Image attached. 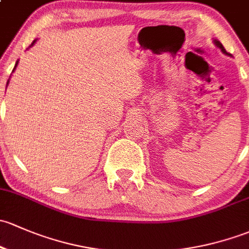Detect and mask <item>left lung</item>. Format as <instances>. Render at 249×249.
Masks as SVG:
<instances>
[{"instance_id":"left-lung-1","label":"left lung","mask_w":249,"mask_h":249,"mask_svg":"<svg viewBox=\"0 0 249 249\" xmlns=\"http://www.w3.org/2000/svg\"><path fill=\"white\" fill-rule=\"evenodd\" d=\"M214 44H216V45H217V47H218V48L220 49V50H222V51H223V53H225V55H228L227 50H225V49H224V47H223V45H222V44H220V43L218 42V40H216V39H214Z\"/></svg>"}]
</instances>
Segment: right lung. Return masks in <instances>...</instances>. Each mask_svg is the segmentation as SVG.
Instances as JSON below:
<instances>
[{"mask_svg": "<svg viewBox=\"0 0 249 249\" xmlns=\"http://www.w3.org/2000/svg\"><path fill=\"white\" fill-rule=\"evenodd\" d=\"M35 42H36V40H33V43H32V44H31V47H32V45L35 44ZM17 65H18V61H17V63H15V67H14V69L17 68ZM14 69H13V71H14ZM8 83H9V81H7V85H8Z\"/></svg>", "mask_w": 249, "mask_h": 249, "instance_id": "add662e5", "label": "right lung"}]
</instances>
